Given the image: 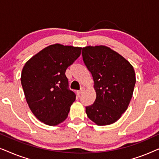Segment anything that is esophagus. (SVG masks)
<instances>
[{
	"label": "esophagus",
	"mask_w": 159,
	"mask_h": 159,
	"mask_svg": "<svg viewBox=\"0 0 159 159\" xmlns=\"http://www.w3.org/2000/svg\"><path fill=\"white\" fill-rule=\"evenodd\" d=\"M84 90V88H81L80 90H77V93L78 95H80V94H81V93H83Z\"/></svg>",
	"instance_id": "1"
}]
</instances>
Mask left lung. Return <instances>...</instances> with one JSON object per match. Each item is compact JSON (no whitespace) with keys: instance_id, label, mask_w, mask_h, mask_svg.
I'll return each mask as SVG.
<instances>
[{"instance_id":"obj_1","label":"left lung","mask_w":159,"mask_h":159,"mask_svg":"<svg viewBox=\"0 0 159 159\" xmlns=\"http://www.w3.org/2000/svg\"><path fill=\"white\" fill-rule=\"evenodd\" d=\"M82 59L92 74L96 98L86 106L88 118L98 125L114 123L127 109L135 85L133 66L104 45L82 48Z\"/></svg>"}]
</instances>
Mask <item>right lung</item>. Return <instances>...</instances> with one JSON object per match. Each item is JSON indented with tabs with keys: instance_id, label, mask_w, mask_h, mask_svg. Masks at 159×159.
Masks as SVG:
<instances>
[{
	"instance_id": "right-lung-1",
	"label": "right lung",
	"mask_w": 159,
	"mask_h": 159,
	"mask_svg": "<svg viewBox=\"0 0 159 159\" xmlns=\"http://www.w3.org/2000/svg\"><path fill=\"white\" fill-rule=\"evenodd\" d=\"M82 48L49 45L26 63L21 82L28 106L36 118L56 126L68 116L76 98L65 72L81 54Z\"/></svg>"
}]
</instances>
